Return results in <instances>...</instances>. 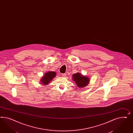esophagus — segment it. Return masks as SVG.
Listing matches in <instances>:
<instances>
[{
  "label": "esophagus",
  "mask_w": 133,
  "mask_h": 133,
  "mask_svg": "<svg viewBox=\"0 0 133 133\" xmlns=\"http://www.w3.org/2000/svg\"><path fill=\"white\" fill-rule=\"evenodd\" d=\"M62 76L64 77H65V76H66V73H64V74H62Z\"/></svg>",
  "instance_id": "esophagus-1"
}]
</instances>
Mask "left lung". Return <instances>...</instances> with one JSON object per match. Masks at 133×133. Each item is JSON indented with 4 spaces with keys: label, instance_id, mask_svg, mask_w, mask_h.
Masks as SVG:
<instances>
[{
    "label": "left lung",
    "instance_id": "8db88e82",
    "mask_svg": "<svg viewBox=\"0 0 133 133\" xmlns=\"http://www.w3.org/2000/svg\"><path fill=\"white\" fill-rule=\"evenodd\" d=\"M73 80H74L78 87L83 88L87 86L89 82V79L87 76H84L80 73H77L73 75Z\"/></svg>",
    "mask_w": 133,
    "mask_h": 133
}]
</instances>
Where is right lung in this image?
<instances>
[{"label": "right lung", "instance_id": "add662e5", "mask_svg": "<svg viewBox=\"0 0 133 133\" xmlns=\"http://www.w3.org/2000/svg\"><path fill=\"white\" fill-rule=\"evenodd\" d=\"M56 76V72H48L45 74V76L41 79V83L43 84H48L51 80Z\"/></svg>", "mask_w": 133, "mask_h": 133}]
</instances>
